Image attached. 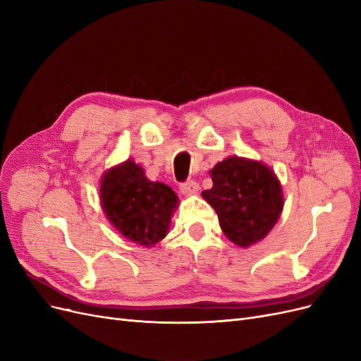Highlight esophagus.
Returning a JSON list of instances; mask_svg holds the SVG:
<instances>
[{"instance_id": "1", "label": "esophagus", "mask_w": 361, "mask_h": 361, "mask_svg": "<svg viewBox=\"0 0 361 361\" xmlns=\"http://www.w3.org/2000/svg\"><path fill=\"white\" fill-rule=\"evenodd\" d=\"M198 190H200V186H198V183L194 180H188L180 185V192L183 195H195Z\"/></svg>"}]
</instances>
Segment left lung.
Masks as SVG:
<instances>
[{
    "mask_svg": "<svg viewBox=\"0 0 361 361\" xmlns=\"http://www.w3.org/2000/svg\"><path fill=\"white\" fill-rule=\"evenodd\" d=\"M209 173L214 186L202 197L215 209L226 238L240 247L263 240L285 202L275 171L261 161L227 157Z\"/></svg>",
    "mask_w": 361,
    "mask_h": 361,
    "instance_id": "obj_1",
    "label": "left lung"
}]
</instances>
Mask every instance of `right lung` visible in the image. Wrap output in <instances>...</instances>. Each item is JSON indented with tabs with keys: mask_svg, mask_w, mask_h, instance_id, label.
Returning <instances> with one entry per match:
<instances>
[{
	"mask_svg": "<svg viewBox=\"0 0 361 361\" xmlns=\"http://www.w3.org/2000/svg\"><path fill=\"white\" fill-rule=\"evenodd\" d=\"M100 203L123 238L152 247L167 235L179 198L169 185L149 180L143 167L128 158L103 173Z\"/></svg>",
	"mask_w": 361,
	"mask_h": 361,
	"instance_id": "1",
	"label": "right lung"
}]
</instances>
